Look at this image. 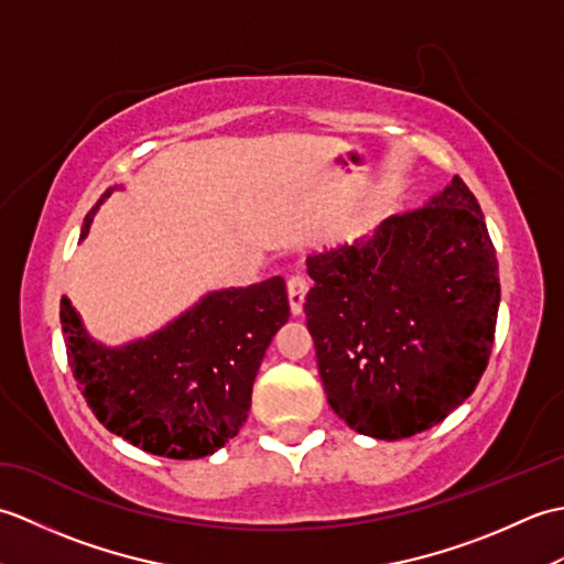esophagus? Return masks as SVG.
<instances>
[{
	"mask_svg": "<svg viewBox=\"0 0 564 564\" xmlns=\"http://www.w3.org/2000/svg\"><path fill=\"white\" fill-rule=\"evenodd\" d=\"M305 295H307V281L301 279V275H293V279L289 281V305H291L293 317L303 315Z\"/></svg>",
	"mask_w": 564,
	"mask_h": 564,
	"instance_id": "34e87169",
	"label": "esophagus"
}]
</instances>
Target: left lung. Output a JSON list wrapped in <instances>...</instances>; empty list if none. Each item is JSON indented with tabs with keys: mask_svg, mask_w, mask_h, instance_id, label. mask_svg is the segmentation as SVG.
I'll list each match as a JSON object with an SVG mask.
<instances>
[{
	"mask_svg": "<svg viewBox=\"0 0 564 564\" xmlns=\"http://www.w3.org/2000/svg\"><path fill=\"white\" fill-rule=\"evenodd\" d=\"M307 273L322 386L358 434L410 438L475 392L501 291L480 203L458 176L370 237L307 257Z\"/></svg>",
	"mask_w": 564,
	"mask_h": 564,
	"instance_id": "8db88e82",
	"label": "left lung"
}]
</instances>
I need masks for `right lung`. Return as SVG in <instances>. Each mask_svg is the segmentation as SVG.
Returning a JSON list of instances; mask_svg holds the SVG:
<instances>
[{
  "mask_svg": "<svg viewBox=\"0 0 564 564\" xmlns=\"http://www.w3.org/2000/svg\"><path fill=\"white\" fill-rule=\"evenodd\" d=\"M116 188L106 191L82 225ZM291 307L281 275L210 291L148 337L101 344L69 297L59 301L67 361L94 416L123 441L174 460L206 458L247 422L251 386Z\"/></svg>",
  "mask_w": 564,
  "mask_h": 564,
  "instance_id": "add662e5",
  "label": "right lung"
}]
</instances>
